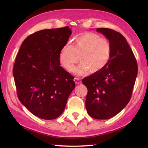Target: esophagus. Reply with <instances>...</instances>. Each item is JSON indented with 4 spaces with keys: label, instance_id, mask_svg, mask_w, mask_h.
I'll use <instances>...</instances> for the list:
<instances>
[{
    "label": "esophagus",
    "instance_id": "esophagus-1",
    "mask_svg": "<svg viewBox=\"0 0 148 148\" xmlns=\"http://www.w3.org/2000/svg\"><path fill=\"white\" fill-rule=\"evenodd\" d=\"M74 80L75 83H76V84H79L82 83L81 79H79V78H77V77H75V78L74 79Z\"/></svg>",
    "mask_w": 148,
    "mask_h": 148
}]
</instances>
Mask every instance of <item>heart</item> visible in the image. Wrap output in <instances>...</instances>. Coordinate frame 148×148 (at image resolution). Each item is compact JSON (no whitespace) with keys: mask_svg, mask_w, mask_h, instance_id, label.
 <instances>
[{"mask_svg":"<svg viewBox=\"0 0 148 148\" xmlns=\"http://www.w3.org/2000/svg\"><path fill=\"white\" fill-rule=\"evenodd\" d=\"M112 47L106 38L93 32H87L75 40L74 45L66 44L59 54V62L67 71L71 72L74 64H79L74 69L77 75L87 74L90 71L97 73L106 67L111 57Z\"/></svg>","mask_w":148,"mask_h":148,"instance_id":"heart-1","label":"heart"}]
</instances>
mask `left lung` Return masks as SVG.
<instances>
[{
	"label": "left lung",
	"mask_w": 148,
	"mask_h": 148,
	"mask_svg": "<svg viewBox=\"0 0 148 148\" xmlns=\"http://www.w3.org/2000/svg\"><path fill=\"white\" fill-rule=\"evenodd\" d=\"M112 47L111 57L104 69L82 79L87 87L86 107L97 119H108L129 103L138 74V65L125 37L112 29L97 28Z\"/></svg>",
	"instance_id": "obj_1"
}]
</instances>
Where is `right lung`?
Returning <instances> with one entry per match:
<instances>
[{"instance_id":"add662e5","label":"right lung","mask_w":148,"mask_h":148,"mask_svg":"<svg viewBox=\"0 0 148 148\" xmlns=\"http://www.w3.org/2000/svg\"><path fill=\"white\" fill-rule=\"evenodd\" d=\"M72 31L69 27L44 29L27 37L15 61L13 75L21 104L34 116H61L75 87L74 77L60 66V51Z\"/></svg>"}]
</instances>
